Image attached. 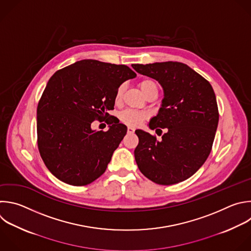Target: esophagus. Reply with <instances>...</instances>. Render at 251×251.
<instances>
[{
	"instance_id": "1",
	"label": "esophagus",
	"mask_w": 251,
	"mask_h": 251,
	"mask_svg": "<svg viewBox=\"0 0 251 251\" xmlns=\"http://www.w3.org/2000/svg\"><path fill=\"white\" fill-rule=\"evenodd\" d=\"M127 131H128V133H134V132H135V129H134L133 127L129 126V127L127 128Z\"/></svg>"
}]
</instances>
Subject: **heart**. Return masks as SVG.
<instances>
[{
  "label": "heart",
  "mask_w": 251,
  "mask_h": 251,
  "mask_svg": "<svg viewBox=\"0 0 251 251\" xmlns=\"http://www.w3.org/2000/svg\"><path fill=\"white\" fill-rule=\"evenodd\" d=\"M139 86L145 96L149 95L151 92H157V85L155 83V81H153L151 78L142 79L139 83ZM123 92H124V86H120L115 95L116 101H119L121 100ZM119 118L123 123L127 125L136 126V125H139L146 118V114L137 110L126 109L119 114Z\"/></svg>",
  "instance_id": "heart-1"
}]
</instances>
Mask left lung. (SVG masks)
Masks as SVG:
<instances>
[{
  "label": "left lung",
  "mask_w": 251,
  "mask_h": 251,
  "mask_svg": "<svg viewBox=\"0 0 251 251\" xmlns=\"http://www.w3.org/2000/svg\"><path fill=\"white\" fill-rule=\"evenodd\" d=\"M132 67L162 87L161 107L149 126L151 130L166 128L159 141L136 130L139 144L134 153L138 168L154 183L181 182L201 168L211 152L219 122L214 90L206 78L180 62Z\"/></svg>",
  "instance_id": "left-lung-1"
}]
</instances>
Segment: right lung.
<instances>
[{"mask_svg":"<svg viewBox=\"0 0 251 251\" xmlns=\"http://www.w3.org/2000/svg\"><path fill=\"white\" fill-rule=\"evenodd\" d=\"M136 75L126 65L88 59L50 77L37 106V145L46 168L59 180L83 186L104 174L127 127L116 119H108L105 132L91 125L109 116L118 88Z\"/></svg>","mask_w":251,"mask_h":251,"instance_id":"right-lung-1","label":"right lung"}]
</instances>
